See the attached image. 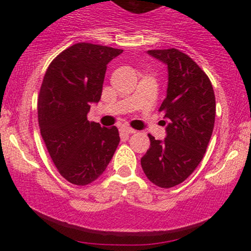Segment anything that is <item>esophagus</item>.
Wrapping results in <instances>:
<instances>
[{"instance_id":"34e87169","label":"esophagus","mask_w":251,"mask_h":251,"mask_svg":"<svg viewBox=\"0 0 251 251\" xmlns=\"http://www.w3.org/2000/svg\"><path fill=\"white\" fill-rule=\"evenodd\" d=\"M120 133L124 134V135L133 134V133H135V129L131 128V127H127V126H123V127H120Z\"/></svg>"}]
</instances>
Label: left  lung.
<instances>
[{
	"label": "left lung",
	"instance_id": "left-lung-1",
	"mask_svg": "<svg viewBox=\"0 0 251 251\" xmlns=\"http://www.w3.org/2000/svg\"><path fill=\"white\" fill-rule=\"evenodd\" d=\"M168 67L163 125L166 138L154 139L140 159L144 174L159 188L183 183L203 159L215 125L216 100L206 74L191 57L178 50H148Z\"/></svg>",
	"mask_w": 251,
	"mask_h": 251
}]
</instances>
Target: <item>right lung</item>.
Segmentation results:
<instances>
[{
	"mask_svg": "<svg viewBox=\"0 0 251 251\" xmlns=\"http://www.w3.org/2000/svg\"><path fill=\"white\" fill-rule=\"evenodd\" d=\"M122 53L76 43L51 61L43 77L37 100L40 131L60 175L75 185L98 179L119 145L116 126L89 123L87 114L101 98L107 65Z\"/></svg>",
	"mask_w": 251,
	"mask_h": 251,
	"instance_id": "1",
	"label": "right lung"
}]
</instances>
